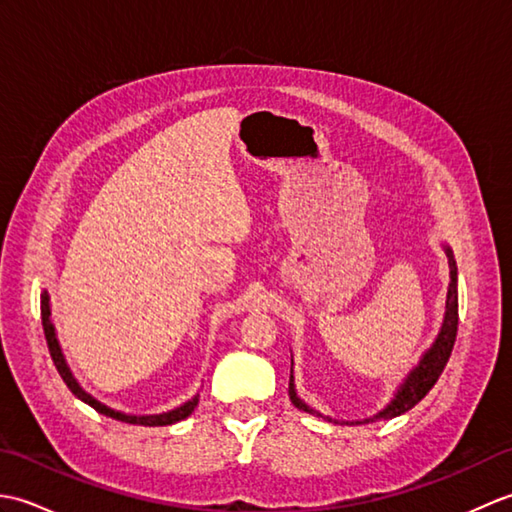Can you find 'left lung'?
Segmentation results:
<instances>
[{
	"mask_svg": "<svg viewBox=\"0 0 512 512\" xmlns=\"http://www.w3.org/2000/svg\"><path fill=\"white\" fill-rule=\"evenodd\" d=\"M447 255H449V266H451V281H449V295H447V314H444V323H442V330L438 334L436 343H433L431 350L422 356L420 365L413 369V372L407 376L405 383L398 389L396 398L389 402V405L376 413L374 418H365V420H356L352 424H365V422H376V420H389V418H396L400 413L409 411L411 407H416L418 402L429 394V389L438 383V378L442 374L444 365H447L451 350H453V343H455V334H458V284H455V262H453V253L447 248ZM290 400L292 405L297 409H303L308 413H317L321 416L319 411L310 409L306 402L301 398H297L295 394V387H292V380H290ZM323 418V416H321ZM332 420V418H328Z\"/></svg>",
	"mask_w": 512,
	"mask_h": 512,
	"instance_id": "left-lung-1",
	"label": "left lung"
}]
</instances>
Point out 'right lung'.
Segmentation results:
<instances>
[{"mask_svg": "<svg viewBox=\"0 0 512 512\" xmlns=\"http://www.w3.org/2000/svg\"><path fill=\"white\" fill-rule=\"evenodd\" d=\"M41 323H43V334H46L48 350H50V356H52V361H54V367H57V372L61 374L63 383L68 385V389L72 391L76 398L83 400L85 405H90L92 409H96L99 413H103V416L114 418V420H121V422H129V424H143V427H167V424H173V422H178V420H184L187 416H191V411L195 409V405H198V396H195L193 400L184 402L182 407L173 409V411H167V413H158V416H127V413L114 411L110 407L101 405L99 400H94L90 394H85V391L79 387V383H76V380H74V376L70 374V367L65 365V358L61 354L57 334H54V325L50 321V299H48V292H43V295H41Z\"/></svg>", "mask_w": 512, "mask_h": 512, "instance_id": "right-lung-1", "label": "right lung"}]
</instances>
